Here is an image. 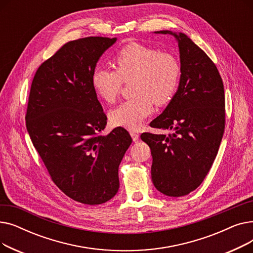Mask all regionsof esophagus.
Returning <instances> with one entry per match:
<instances>
[{"mask_svg":"<svg viewBox=\"0 0 253 253\" xmlns=\"http://www.w3.org/2000/svg\"><path fill=\"white\" fill-rule=\"evenodd\" d=\"M130 135H131L132 139H133V141H137V140H138V138H139L138 133H136V132H133V131H131V132H130Z\"/></svg>","mask_w":253,"mask_h":253,"instance_id":"esophagus-1","label":"esophagus"}]
</instances>
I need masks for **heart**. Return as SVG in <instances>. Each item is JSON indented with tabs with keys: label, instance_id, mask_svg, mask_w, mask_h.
Instances as JSON below:
<instances>
[{
	"label": "heart",
	"instance_id": "obj_1",
	"mask_svg": "<svg viewBox=\"0 0 253 253\" xmlns=\"http://www.w3.org/2000/svg\"><path fill=\"white\" fill-rule=\"evenodd\" d=\"M114 63L116 71L96 68L91 75V84L96 94L105 102L113 103L123 81L132 82L135 95L120 103L109 116L114 126L137 130L153 112V102L163 105L173 97L181 75L178 60L169 53L130 43L120 50Z\"/></svg>",
	"mask_w": 253,
	"mask_h": 253
}]
</instances>
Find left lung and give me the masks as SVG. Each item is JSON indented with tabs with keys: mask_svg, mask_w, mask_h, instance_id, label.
<instances>
[{
	"mask_svg": "<svg viewBox=\"0 0 253 253\" xmlns=\"http://www.w3.org/2000/svg\"><path fill=\"white\" fill-rule=\"evenodd\" d=\"M173 36L180 60L179 85L151 126L170 129L165 134L142 133L153 157L155 188L169 197H182L202 183L217 155L224 131V90L215 64L183 33Z\"/></svg>",
	"mask_w": 253,
	"mask_h": 253,
	"instance_id": "1",
	"label": "left lung"
}]
</instances>
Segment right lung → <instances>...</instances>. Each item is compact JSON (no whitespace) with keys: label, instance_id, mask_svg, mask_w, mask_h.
<instances>
[{"label":"right lung","instance_id":"obj_1","mask_svg":"<svg viewBox=\"0 0 253 253\" xmlns=\"http://www.w3.org/2000/svg\"><path fill=\"white\" fill-rule=\"evenodd\" d=\"M117 38L89 37L63 45L38 69L25 121L52 180L73 200L98 205L119 191V165L132 142L115 128L98 135L106 116L91 75Z\"/></svg>","mask_w":253,"mask_h":253}]
</instances>
